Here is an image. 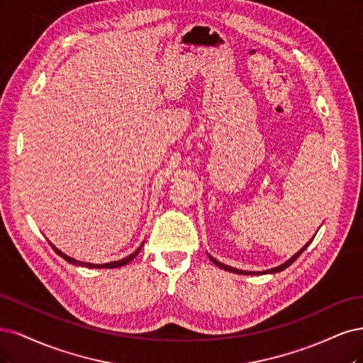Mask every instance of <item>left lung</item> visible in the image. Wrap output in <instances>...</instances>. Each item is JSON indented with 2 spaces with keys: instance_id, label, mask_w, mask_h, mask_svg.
<instances>
[{
  "instance_id": "8db88e82",
  "label": "left lung",
  "mask_w": 363,
  "mask_h": 363,
  "mask_svg": "<svg viewBox=\"0 0 363 363\" xmlns=\"http://www.w3.org/2000/svg\"><path fill=\"white\" fill-rule=\"evenodd\" d=\"M313 240V238H312ZM312 240L305 245V247H303L301 250H298L294 256H292V258L289 259V261H286L285 264H282V265H279V267H276V268H272V270H267V272H262V273H253V272H242V270H237V268H232V267H229V265H225V264H221V262H218V261H216L214 258H213V256L211 255H208L209 256V259H211L218 268H223V270H226V272H230V273H237V274H264V273H279V272H282V270H285V268L286 267H289L292 262H294L297 258H298V256L303 253V252H305V249L308 247V245L312 242Z\"/></svg>"
}]
</instances>
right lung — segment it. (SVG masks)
<instances>
[{
    "instance_id": "add662e5",
    "label": "right lung",
    "mask_w": 363,
    "mask_h": 363,
    "mask_svg": "<svg viewBox=\"0 0 363 363\" xmlns=\"http://www.w3.org/2000/svg\"><path fill=\"white\" fill-rule=\"evenodd\" d=\"M52 245V244H51ZM143 245V244H142ZM142 245H140V247L134 252V253H131L130 256H126V258H123V259H121V261H114V262H108V264H90V262H79V261H77V259H74V258H69L67 255H65V253H62L60 250H58L57 247H54L52 245V249L55 250V253L57 255H60L62 258L65 259V261H67L69 264H75V265H83V267H87V268H118V267H122V265H126L128 262H131L135 256L138 255V252L142 250Z\"/></svg>"
}]
</instances>
